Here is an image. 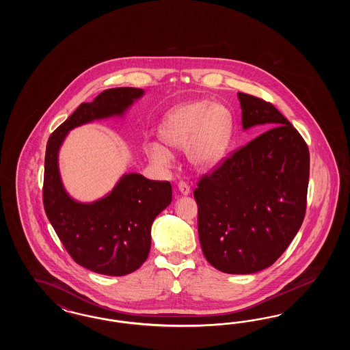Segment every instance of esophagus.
<instances>
[{
    "label": "esophagus",
    "mask_w": 350,
    "mask_h": 350,
    "mask_svg": "<svg viewBox=\"0 0 350 350\" xmlns=\"http://www.w3.org/2000/svg\"><path fill=\"white\" fill-rule=\"evenodd\" d=\"M178 191L183 194V196H189L190 194V186L183 181L178 183Z\"/></svg>",
    "instance_id": "esophagus-1"
}]
</instances>
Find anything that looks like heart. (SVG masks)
I'll list each match as a JSON object with an SVG mask.
<instances>
[{
    "label": "heart",
    "instance_id": "obj_1",
    "mask_svg": "<svg viewBox=\"0 0 350 350\" xmlns=\"http://www.w3.org/2000/svg\"><path fill=\"white\" fill-rule=\"evenodd\" d=\"M231 133V114L221 103L194 100L178 105L167 111L159 135L172 150H185L189 163L200 170H208L221 161ZM150 161L167 167L170 152L157 144L147 146Z\"/></svg>",
    "mask_w": 350,
    "mask_h": 350
}]
</instances>
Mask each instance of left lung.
I'll return each instance as SVG.
<instances>
[{
	"instance_id": "left-lung-1",
	"label": "left lung",
	"mask_w": 350,
	"mask_h": 350,
	"mask_svg": "<svg viewBox=\"0 0 350 350\" xmlns=\"http://www.w3.org/2000/svg\"><path fill=\"white\" fill-rule=\"evenodd\" d=\"M243 129L267 131L234 150L194 190L206 260L228 274L273 265L306 214L310 152L293 124L267 100L237 93Z\"/></svg>"
}]
</instances>
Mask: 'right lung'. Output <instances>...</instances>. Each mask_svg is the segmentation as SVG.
Returning a JSON list of instances; mask_svg holds the SVG:
<instances>
[{
	"mask_svg": "<svg viewBox=\"0 0 350 350\" xmlns=\"http://www.w3.org/2000/svg\"><path fill=\"white\" fill-rule=\"evenodd\" d=\"M143 89L113 88L93 102L81 103L50 136L46 160L43 203L47 217L70 257L81 267L105 275H126L147 260L150 227L172 202L167 181L148 180L139 173L120 177L113 190L90 203L73 200L59 172V150L68 133L85 123L123 117Z\"/></svg>",
	"mask_w": 350,
	"mask_h": 350,
	"instance_id": "1",
	"label": "right lung"
}]
</instances>
